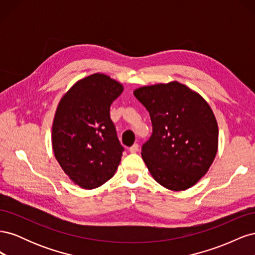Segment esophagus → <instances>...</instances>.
I'll return each mask as SVG.
<instances>
[{
  "mask_svg": "<svg viewBox=\"0 0 255 255\" xmlns=\"http://www.w3.org/2000/svg\"><path fill=\"white\" fill-rule=\"evenodd\" d=\"M138 150H139V145H138L137 143H134V144L129 148V152H130V153H136V152H138Z\"/></svg>",
  "mask_w": 255,
  "mask_h": 255,
  "instance_id": "esophagus-1",
  "label": "esophagus"
}]
</instances>
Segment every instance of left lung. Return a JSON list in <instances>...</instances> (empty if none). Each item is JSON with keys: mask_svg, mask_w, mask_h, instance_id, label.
Here are the masks:
<instances>
[{"mask_svg": "<svg viewBox=\"0 0 255 255\" xmlns=\"http://www.w3.org/2000/svg\"><path fill=\"white\" fill-rule=\"evenodd\" d=\"M134 96L152 121L153 133L141 156L153 179L173 191L194 186L218 151V125L211 106L176 81L139 87Z\"/></svg>", "mask_w": 255, "mask_h": 255, "instance_id": "left-lung-1", "label": "left lung"}]
</instances>
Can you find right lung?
<instances>
[{
  "label": "right lung",
  "instance_id": "obj_1",
  "mask_svg": "<svg viewBox=\"0 0 255 255\" xmlns=\"http://www.w3.org/2000/svg\"><path fill=\"white\" fill-rule=\"evenodd\" d=\"M122 91L121 83L95 73L76 82L58 103L52 126L54 155L81 188L101 186L120 164L123 146L110 109Z\"/></svg>",
  "mask_w": 255,
  "mask_h": 255
}]
</instances>
